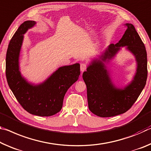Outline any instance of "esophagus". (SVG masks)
<instances>
[{
    "label": "esophagus",
    "instance_id": "obj_1",
    "mask_svg": "<svg viewBox=\"0 0 151 151\" xmlns=\"http://www.w3.org/2000/svg\"><path fill=\"white\" fill-rule=\"evenodd\" d=\"M87 64H85V63H81V70L82 72H84L85 70H86V69H87Z\"/></svg>",
    "mask_w": 151,
    "mask_h": 151
}]
</instances>
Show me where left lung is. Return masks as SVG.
<instances>
[{
  "instance_id": "1",
  "label": "left lung",
  "mask_w": 151,
  "mask_h": 151,
  "mask_svg": "<svg viewBox=\"0 0 151 151\" xmlns=\"http://www.w3.org/2000/svg\"><path fill=\"white\" fill-rule=\"evenodd\" d=\"M125 26L127 29L119 42L110 44L99 59L93 60L83 74L87 85L88 109L102 118L118 116L130 109L147 82V54L145 44L132 24L126 23ZM123 46H127L135 56L137 70L130 85L124 89H117L112 84L102 62L113 58Z\"/></svg>"
}]
</instances>
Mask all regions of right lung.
I'll return each instance as SVG.
<instances>
[{
	"instance_id": "right-lung-1",
	"label": "right lung",
	"mask_w": 151,
	"mask_h": 151,
	"mask_svg": "<svg viewBox=\"0 0 151 151\" xmlns=\"http://www.w3.org/2000/svg\"><path fill=\"white\" fill-rule=\"evenodd\" d=\"M35 25L33 21H25L11 38L6 55V77L11 90L24 109L35 116H51L60 111L67 90L78 80L80 64L60 67L40 85L28 83L21 75L19 57L23 34Z\"/></svg>"
}]
</instances>
